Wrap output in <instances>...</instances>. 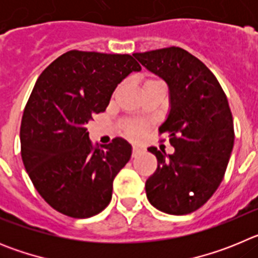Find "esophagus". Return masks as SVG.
Segmentation results:
<instances>
[{"mask_svg":"<svg viewBox=\"0 0 258 258\" xmlns=\"http://www.w3.org/2000/svg\"><path fill=\"white\" fill-rule=\"evenodd\" d=\"M141 152H142V149H140V147H138V146H133V157H136L137 155H140Z\"/></svg>","mask_w":258,"mask_h":258,"instance_id":"esophagus-1","label":"esophagus"}]
</instances>
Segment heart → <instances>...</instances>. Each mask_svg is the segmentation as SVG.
I'll list each match as a JSON object with an SVG mask.
<instances>
[{
    "label": "heart",
    "instance_id": "obj_1",
    "mask_svg": "<svg viewBox=\"0 0 258 258\" xmlns=\"http://www.w3.org/2000/svg\"><path fill=\"white\" fill-rule=\"evenodd\" d=\"M155 81H160V80L149 79L145 84L155 83ZM142 132H143V126L140 124H127L126 129H125V133H126V136L131 137V138H138V137L142 134Z\"/></svg>",
    "mask_w": 258,
    "mask_h": 258
}]
</instances>
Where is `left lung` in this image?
<instances>
[{
	"mask_svg": "<svg viewBox=\"0 0 258 258\" xmlns=\"http://www.w3.org/2000/svg\"><path fill=\"white\" fill-rule=\"evenodd\" d=\"M133 55L169 88V115L159 133L169 137L174 152L149 149L157 168L146 181L147 199L164 213H192L216 192L234 147L226 94L209 68L181 47Z\"/></svg>",
	"mask_w": 258,
	"mask_h": 258,
	"instance_id": "8db88e82",
	"label": "left lung"
}]
</instances>
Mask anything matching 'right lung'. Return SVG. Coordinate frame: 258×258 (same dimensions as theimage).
<instances>
[{
	"instance_id": "right-lung-1",
	"label": "right lung",
	"mask_w": 258,
	"mask_h": 258,
	"mask_svg": "<svg viewBox=\"0 0 258 258\" xmlns=\"http://www.w3.org/2000/svg\"><path fill=\"white\" fill-rule=\"evenodd\" d=\"M138 71L129 54L71 50L36 81L20 125L22 159L36 190L55 211L88 218L111 202L113 179L131 159L132 146L115 138L94 147L86 125L106 111L116 86Z\"/></svg>"
}]
</instances>
